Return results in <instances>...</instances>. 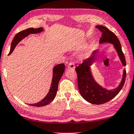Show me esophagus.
I'll return each instance as SVG.
<instances>
[{
  "instance_id": "esophagus-1",
  "label": "esophagus",
  "mask_w": 134,
  "mask_h": 134,
  "mask_svg": "<svg viewBox=\"0 0 134 134\" xmlns=\"http://www.w3.org/2000/svg\"><path fill=\"white\" fill-rule=\"evenodd\" d=\"M68 68H70V69H74L75 67V63L73 61H70L69 63V64L67 65Z\"/></svg>"
}]
</instances>
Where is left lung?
<instances>
[{
  "instance_id": "8db88e82",
  "label": "left lung",
  "mask_w": 134,
  "mask_h": 134,
  "mask_svg": "<svg viewBox=\"0 0 134 134\" xmlns=\"http://www.w3.org/2000/svg\"><path fill=\"white\" fill-rule=\"evenodd\" d=\"M96 27L102 32V37L100 38V43H110L114 45L123 66H126V60L123 54L119 40L113 32L101 25L96 26ZM98 51H94L92 56L86 59L82 64L76 67L77 75V85L79 92L83 99L88 102L94 105H100L111 100L116 96L124 85L126 71L123 70V78L119 87L116 88L107 90L97 83L93 79L90 70V65L95 60L96 56Z\"/></svg>"
}]
</instances>
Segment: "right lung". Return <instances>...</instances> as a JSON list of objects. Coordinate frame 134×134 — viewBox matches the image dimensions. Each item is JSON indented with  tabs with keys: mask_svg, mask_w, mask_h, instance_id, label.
<instances>
[{
	"mask_svg": "<svg viewBox=\"0 0 134 134\" xmlns=\"http://www.w3.org/2000/svg\"><path fill=\"white\" fill-rule=\"evenodd\" d=\"M43 31V28L42 27H38V28L35 29L33 27L28 28L27 29L23 30V31L19 32L15 35L14 38L12 41L11 49L9 53V55L13 52V50L14 49L18 43L21 40L31 34H37L40 33ZM65 70V65L64 64H59L55 65L53 69V77L52 81L51 86L50 88V90L44 98L42 100L37 103H34V104H29V105L34 106V107H43L48 105L54 99L55 97L57 94V92L58 90V83L61 77L63 76Z\"/></svg>",
	"mask_w": 134,
	"mask_h": 134,
	"instance_id": "1",
	"label": "right lung"
}]
</instances>
